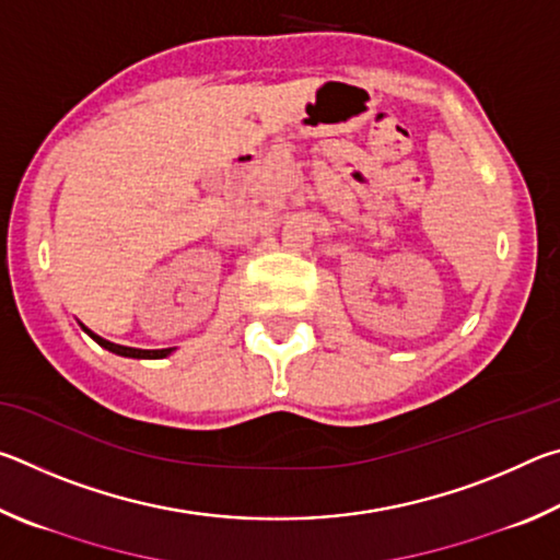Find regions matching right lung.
<instances>
[{
	"label": "right lung",
	"mask_w": 560,
	"mask_h": 560,
	"mask_svg": "<svg viewBox=\"0 0 560 560\" xmlns=\"http://www.w3.org/2000/svg\"><path fill=\"white\" fill-rule=\"evenodd\" d=\"M83 330H86V334L96 340V343L101 346V348H106V350H110V353H116V355H126V358H165V355H170L173 353L175 348H160V350H143V348H128V346H118V343H110V340H106V338H101V336H96L93 334V330H89L86 326H81Z\"/></svg>",
	"instance_id": "add662e5"
}]
</instances>
